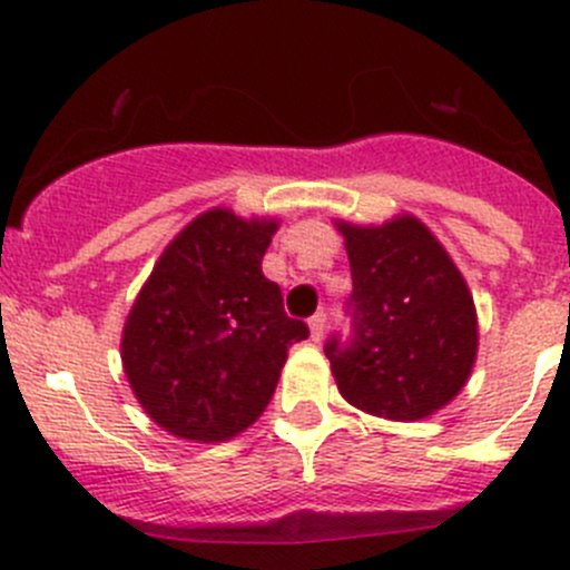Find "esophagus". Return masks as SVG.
<instances>
[{
  "mask_svg": "<svg viewBox=\"0 0 570 570\" xmlns=\"http://www.w3.org/2000/svg\"><path fill=\"white\" fill-rule=\"evenodd\" d=\"M325 327H327V317L325 314H314L312 320H308V333H312V342H320L322 336H325Z\"/></svg>",
  "mask_w": 570,
  "mask_h": 570,
  "instance_id": "1",
  "label": "esophagus"
}]
</instances>
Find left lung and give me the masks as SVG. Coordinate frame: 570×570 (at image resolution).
I'll return each mask as SVG.
<instances>
[{
    "mask_svg": "<svg viewBox=\"0 0 570 570\" xmlns=\"http://www.w3.org/2000/svg\"><path fill=\"white\" fill-rule=\"evenodd\" d=\"M336 228L353 275V338L325 344L338 394L392 422L433 416L474 370L480 327L469 284L419 217Z\"/></svg>",
    "mask_w": 570,
    "mask_h": 570,
    "instance_id": "1",
    "label": "left lung"
}]
</instances>
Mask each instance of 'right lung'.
Wrapping results in <instances>:
<instances>
[{"label": "right lung", "mask_w": 570, "mask_h": 570, "mask_svg": "<svg viewBox=\"0 0 570 570\" xmlns=\"http://www.w3.org/2000/svg\"><path fill=\"white\" fill-rule=\"evenodd\" d=\"M278 217L215 206L163 250L120 336L126 381L151 422L195 444L248 430L278 386L306 322L284 314L262 258Z\"/></svg>", "instance_id": "add662e5"}]
</instances>
